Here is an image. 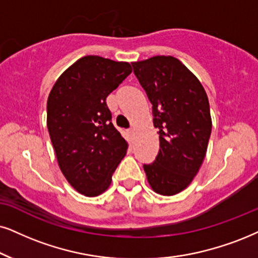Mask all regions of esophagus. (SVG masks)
Listing matches in <instances>:
<instances>
[{
  "instance_id": "34e87169",
  "label": "esophagus",
  "mask_w": 258,
  "mask_h": 258,
  "mask_svg": "<svg viewBox=\"0 0 258 258\" xmlns=\"http://www.w3.org/2000/svg\"><path fill=\"white\" fill-rule=\"evenodd\" d=\"M128 133H130V135L135 136V133H136V130H135V128H130V130H128Z\"/></svg>"
}]
</instances>
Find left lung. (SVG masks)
<instances>
[{"instance_id":"left-lung-1","label":"left lung","mask_w":258,"mask_h":258,"mask_svg":"<svg viewBox=\"0 0 258 258\" xmlns=\"http://www.w3.org/2000/svg\"><path fill=\"white\" fill-rule=\"evenodd\" d=\"M132 67L151 102L159 135L157 157L144 164V171L156 193L175 195L190 184L206 156L212 131L207 94L175 57L156 56Z\"/></svg>"}]
</instances>
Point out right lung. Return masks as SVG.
Wrapping results in <instances>:
<instances>
[{"mask_svg":"<svg viewBox=\"0 0 258 258\" xmlns=\"http://www.w3.org/2000/svg\"><path fill=\"white\" fill-rule=\"evenodd\" d=\"M132 73L126 61L86 56L68 68L47 99V128L61 172L78 193L106 190L128 144L106 99Z\"/></svg>","mask_w":258,"mask_h":258,"instance_id":"obj_1","label":"right lung"}]
</instances>
